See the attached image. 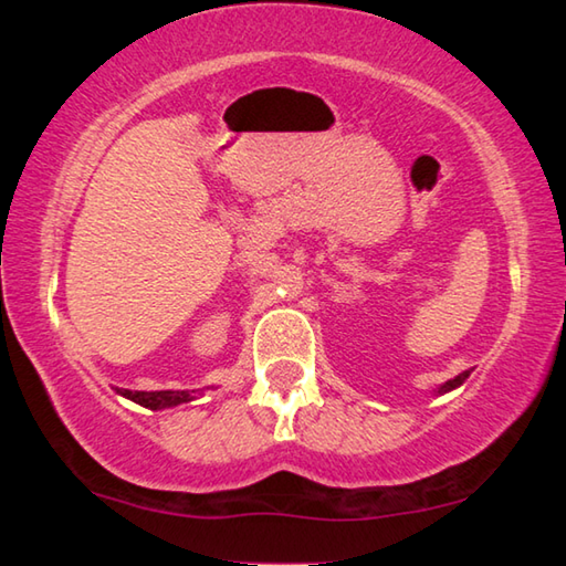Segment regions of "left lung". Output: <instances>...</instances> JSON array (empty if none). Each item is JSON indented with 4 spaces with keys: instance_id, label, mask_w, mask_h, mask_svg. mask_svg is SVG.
Masks as SVG:
<instances>
[{
    "instance_id": "8db88e82",
    "label": "left lung",
    "mask_w": 566,
    "mask_h": 566,
    "mask_svg": "<svg viewBox=\"0 0 566 566\" xmlns=\"http://www.w3.org/2000/svg\"><path fill=\"white\" fill-rule=\"evenodd\" d=\"M467 377H469V371H462V375H459V377L444 381V385H439V387L434 389V395H447V391H452V389H457V387H462Z\"/></svg>"
}]
</instances>
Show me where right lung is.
Instances as JSON below:
<instances>
[{"label": "right lung", "mask_w": 566, "mask_h": 566, "mask_svg": "<svg viewBox=\"0 0 566 566\" xmlns=\"http://www.w3.org/2000/svg\"><path fill=\"white\" fill-rule=\"evenodd\" d=\"M122 397H127L134 405L151 409V411H161V409H171L179 405H187V401H195L199 397V389H185V391H129V389H117Z\"/></svg>", "instance_id": "obj_1"}]
</instances>
